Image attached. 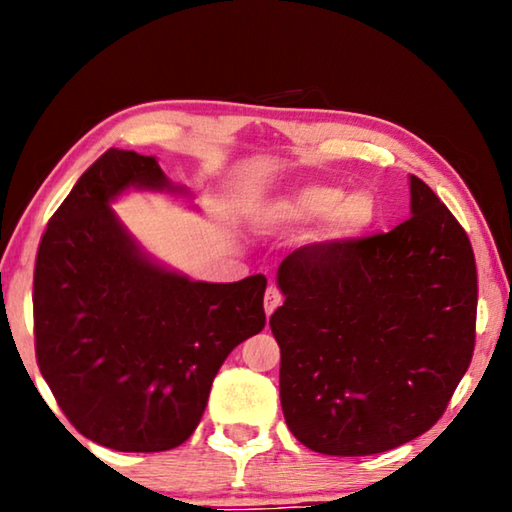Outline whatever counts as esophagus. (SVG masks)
<instances>
[{
  "label": "esophagus",
  "instance_id": "1",
  "mask_svg": "<svg viewBox=\"0 0 512 512\" xmlns=\"http://www.w3.org/2000/svg\"><path fill=\"white\" fill-rule=\"evenodd\" d=\"M282 305V293L277 287H268L266 293H264V309H266V316H271L273 311Z\"/></svg>",
  "mask_w": 512,
  "mask_h": 512
}]
</instances>
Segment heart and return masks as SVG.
Masks as SVG:
<instances>
[{"mask_svg":"<svg viewBox=\"0 0 512 512\" xmlns=\"http://www.w3.org/2000/svg\"><path fill=\"white\" fill-rule=\"evenodd\" d=\"M318 216H325L314 235L318 244H343L375 223L377 205L368 192L345 196L334 185H302L268 201L257 212V223L266 230L300 228Z\"/></svg>","mask_w":512,"mask_h":512,"instance_id":"obj_1","label":"heart"}]
</instances>
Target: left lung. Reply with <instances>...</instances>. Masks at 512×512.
Masks as SVG:
<instances>
[{
  "label": "left lung",
  "instance_id": "obj_1",
  "mask_svg": "<svg viewBox=\"0 0 512 512\" xmlns=\"http://www.w3.org/2000/svg\"><path fill=\"white\" fill-rule=\"evenodd\" d=\"M411 219L277 268L284 420L302 445L370 456L422 436L472 361L476 264L461 223L411 176Z\"/></svg>",
  "mask_w": 512,
  "mask_h": 512
}]
</instances>
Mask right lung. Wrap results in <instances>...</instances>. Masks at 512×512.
<instances>
[{"label":"right lung","instance_id":"add662e5","mask_svg":"<svg viewBox=\"0 0 512 512\" xmlns=\"http://www.w3.org/2000/svg\"><path fill=\"white\" fill-rule=\"evenodd\" d=\"M173 187L153 155L110 149L42 235L33 334L42 377L81 436L167 452L192 436L225 357L266 325V277L194 282L155 264L119 223L124 189Z\"/></svg>","mask_w":512,"mask_h":512}]
</instances>
